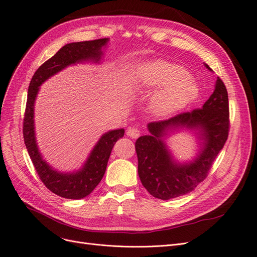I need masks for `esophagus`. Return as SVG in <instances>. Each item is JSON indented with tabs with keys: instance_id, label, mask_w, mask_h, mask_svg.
I'll use <instances>...</instances> for the list:
<instances>
[{
	"instance_id": "1",
	"label": "esophagus",
	"mask_w": 257,
	"mask_h": 257,
	"mask_svg": "<svg viewBox=\"0 0 257 257\" xmlns=\"http://www.w3.org/2000/svg\"><path fill=\"white\" fill-rule=\"evenodd\" d=\"M126 135L131 138H138L140 136V131L136 127H128L126 131Z\"/></svg>"
}]
</instances>
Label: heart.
<instances>
[{
    "label": "heart",
    "instance_id": "1",
    "mask_svg": "<svg viewBox=\"0 0 257 257\" xmlns=\"http://www.w3.org/2000/svg\"><path fill=\"white\" fill-rule=\"evenodd\" d=\"M135 84L143 90L161 88L151 101L152 109L158 116L175 114L193 103L200 93L198 84L186 68L162 60L141 64Z\"/></svg>",
    "mask_w": 257,
    "mask_h": 257
}]
</instances>
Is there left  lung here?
<instances>
[{
	"instance_id": "left-lung-1",
	"label": "left lung",
	"mask_w": 257,
	"mask_h": 257,
	"mask_svg": "<svg viewBox=\"0 0 257 257\" xmlns=\"http://www.w3.org/2000/svg\"><path fill=\"white\" fill-rule=\"evenodd\" d=\"M207 68L210 67L207 65ZM192 130L198 135L200 151L192 162L173 159L165 142L171 132ZM149 135L136 140L138 175L152 196L168 200L192 192L206 179L215 158L229 135L228 91L220 78L201 108L182 112L168 120L151 122Z\"/></svg>"
}]
</instances>
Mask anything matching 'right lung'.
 <instances>
[{
    "label": "right lung",
    "mask_w": 257,
    "mask_h": 257,
    "mask_svg": "<svg viewBox=\"0 0 257 257\" xmlns=\"http://www.w3.org/2000/svg\"><path fill=\"white\" fill-rule=\"evenodd\" d=\"M109 39H98L64 45L58 53L41 65L35 73L28 87L27 102L23 122L24 142L40 179L45 187L58 196L67 199L86 197L98 186L103 177L112 147L124 135V128L111 130L101 136L83 167L71 173L59 172L43 159L40 153L35 133V101L39 87L51 76L69 65L82 62L99 63L103 48Z\"/></svg>",
    "instance_id": "add662e5"
}]
</instances>
